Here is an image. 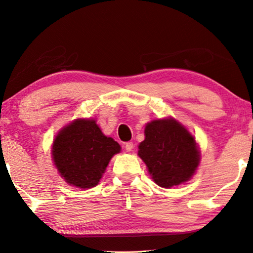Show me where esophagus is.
I'll return each mask as SVG.
<instances>
[{"instance_id": "obj_1", "label": "esophagus", "mask_w": 253, "mask_h": 253, "mask_svg": "<svg viewBox=\"0 0 253 253\" xmlns=\"http://www.w3.org/2000/svg\"><path fill=\"white\" fill-rule=\"evenodd\" d=\"M132 148H134V144H132L131 142H128L125 144V149L126 152H131Z\"/></svg>"}]
</instances>
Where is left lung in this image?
<instances>
[{
	"label": "left lung",
	"instance_id": "8db88e82",
	"mask_svg": "<svg viewBox=\"0 0 253 253\" xmlns=\"http://www.w3.org/2000/svg\"><path fill=\"white\" fill-rule=\"evenodd\" d=\"M138 156L158 186L170 188L193 177L201 162L195 137L173 117L154 119L145 126Z\"/></svg>",
	"mask_w": 253,
	"mask_h": 253
}]
</instances>
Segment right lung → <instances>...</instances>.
Masks as SVG:
<instances>
[{"label": "right lung", "instance_id": "obj_1", "mask_svg": "<svg viewBox=\"0 0 253 253\" xmlns=\"http://www.w3.org/2000/svg\"><path fill=\"white\" fill-rule=\"evenodd\" d=\"M121 151V145L101 131L96 119L77 118L54 137L51 157L69 185L87 190L100 182L110 160Z\"/></svg>", "mask_w": 253, "mask_h": 253}]
</instances>
